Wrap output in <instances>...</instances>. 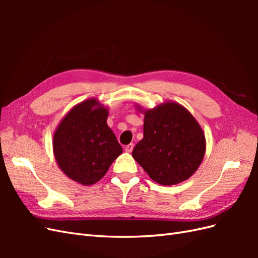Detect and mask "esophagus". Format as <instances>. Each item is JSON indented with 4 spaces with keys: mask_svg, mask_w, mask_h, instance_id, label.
Returning a JSON list of instances; mask_svg holds the SVG:
<instances>
[{
    "mask_svg": "<svg viewBox=\"0 0 258 258\" xmlns=\"http://www.w3.org/2000/svg\"><path fill=\"white\" fill-rule=\"evenodd\" d=\"M134 144L132 143H130V144H128V145H126V147H124V151H126L127 153H131L132 152V150H134Z\"/></svg>",
    "mask_w": 258,
    "mask_h": 258,
    "instance_id": "esophagus-1",
    "label": "esophagus"
}]
</instances>
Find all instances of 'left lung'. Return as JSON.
Wrapping results in <instances>:
<instances>
[{"instance_id":"obj_1","label":"left lung","mask_w":258,"mask_h":258,"mask_svg":"<svg viewBox=\"0 0 258 258\" xmlns=\"http://www.w3.org/2000/svg\"><path fill=\"white\" fill-rule=\"evenodd\" d=\"M144 114L143 139L132 157L156 183L170 186L189 178L204 160L205 132L191 113L177 102L166 101L154 108L136 104Z\"/></svg>"}]
</instances>
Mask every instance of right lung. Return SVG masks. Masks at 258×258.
<instances>
[{
	"label": "right lung",
	"instance_id": "add662e5",
	"mask_svg": "<svg viewBox=\"0 0 258 258\" xmlns=\"http://www.w3.org/2000/svg\"><path fill=\"white\" fill-rule=\"evenodd\" d=\"M107 116L108 107L90 98L73 106L53 132L52 150L58 167L82 185L100 181L122 153L107 126Z\"/></svg>",
	"mask_w": 258,
	"mask_h": 258
}]
</instances>
